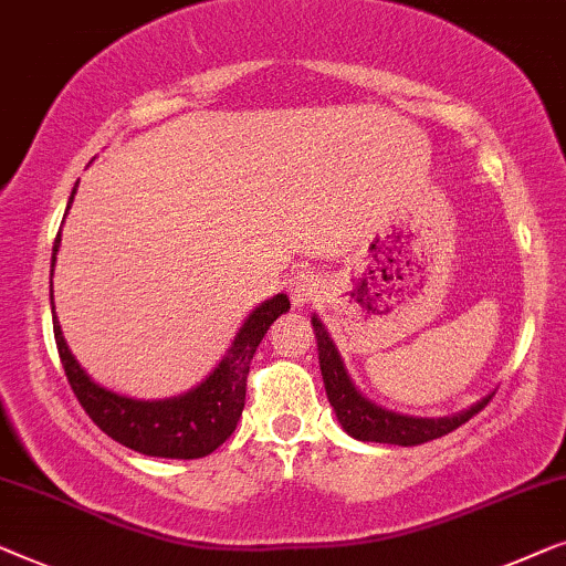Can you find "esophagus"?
Listing matches in <instances>:
<instances>
[{"instance_id":"1","label":"esophagus","mask_w":566,"mask_h":566,"mask_svg":"<svg viewBox=\"0 0 566 566\" xmlns=\"http://www.w3.org/2000/svg\"><path fill=\"white\" fill-rule=\"evenodd\" d=\"M321 276L313 274V272H297L286 284V292H290V300L294 307H302L307 305V302H313L317 294H321Z\"/></svg>"}]
</instances>
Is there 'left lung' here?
Segmentation results:
<instances>
[{"label":"left lung","instance_id":"1","mask_svg":"<svg viewBox=\"0 0 566 566\" xmlns=\"http://www.w3.org/2000/svg\"><path fill=\"white\" fill-rule=\"evenodd\" d=\"M313 323L315 340H317V359H321V374L325 395L333 412H336L338 423L344 431L356 441H371V443H395V446H420L426 441L441 439V436L457 431L464 426L469 418L476 416L484 405L490 402V395L482 400L469 405L467 410L453 412V416L443 418H420V416H405V412L381 408L374 400H369L359 387L354 385L352 374H348L344 356L338 354L336 344H333L328 328H325L321 317L315 313L310 315Z\"/></svg>","mask_w":566,"mask_h":566}]
</instances>
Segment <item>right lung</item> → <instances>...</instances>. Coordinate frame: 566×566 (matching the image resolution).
<instances>
[{
  "label": "right lung",
  "instance_id": "add662e5",
  "mask_svg": "<svg viewBox=\"0 0 566 566\" xmlns=\"http://www.w3.org/2000/svg\"><path fill=\"white\" fill-rule=\"evenodd\" d=\"M76 187L78 181L71 189L63 220L71 210V202H74ZM59 249L61 230L55 235L51 253L53 336L69 385L86 416L94 420V426H99L109 439L127 446V449L158 459H200L212 453L220 443H226L241 420L245 405V377H249L253 354H256L261 338L266 336L276 317L290 313L286 294H274L245 315L226 354L220 356V361L212 366V371L200 385L181 395L164 397V400H138V397L120 395L94 381L84 371V366L76 361V356L71 354L53 305V272Z\"/></svg>",
  "mask_w": 566,
  "mask_h": 566
}]
</instances>
